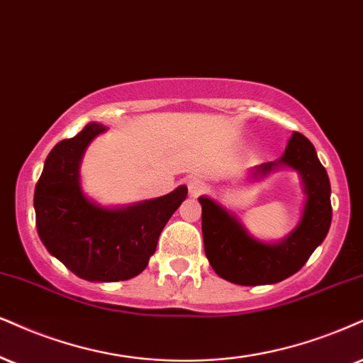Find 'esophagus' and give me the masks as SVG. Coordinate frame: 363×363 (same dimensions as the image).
I'll use <instances>...</instances> for the list:
<instances>
[{
  "label": "esophagus",
  "mask_w": 363,
  "mask_h": 363,
  "mask_svg": "<svg viewBox=\"0 0 363 363\" xmlns=\"http://www.w3.org/2000/svg\"><path fill=\"white\" fill-rule=\"evenodd\" d=\"M186 185H189V191L191 196H199L207 191V183H205L203 178L200 177H190L186 180Z\"/></svg>",
  "instance_id": "obj_1"
}]
</instances>
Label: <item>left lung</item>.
<instances>
[{
    "label": "left lung",
    "instance_id": "1",
    "mask_svg": "<svg viewBox=\"0 0 363 363\" xmlns=\"http://www.w3.org/2000/svg\"><path fill=\"white\" fill-rule=\"evenodd\" d=\"M277 167L296 169L306 191L301 222L283 242H259L225 208L207 196L199 199L202 203L205 254L222 279L240 286L279 283L301 269L328 234L332 223V189L315 146L301 133L294 131L281 160L262 163L256 168V173L266 174Z\"/></svg>",
    "mask_w": 363,
    "mask_h": 363
}]
</instances>
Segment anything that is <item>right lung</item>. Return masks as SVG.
Returning a JSON list of instances; mask_svg holds the SVG:
<instances>
[{"mask_svg":"<svg viewBox=\"0 0 363 363\" xmlns=\"http://www.w3.org/2000/svg\"><path fill=\"white\" fill-rule=\"evenodd\" d=\"M97 123L60 141L48 153L35 186L37 230L52 256L86 281H126L147 266L169 217L186 199V186L126 208H102L82 194L79 164L97 134Z\"/></svg>","mask_w":363,"mask_h":363,"instance_id":"right-lung-1","label":"right lung"}]
</instances>
